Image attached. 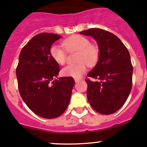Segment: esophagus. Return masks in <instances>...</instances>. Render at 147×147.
I'll return each mask as SVG.
<instances>
[{
    "instance_id": "1",
    "label": "esophagus",
    "mask_w": 147,
    "mask_h": 147,
    "mask_svg": "<svg viewBox=\"0 0 147 147\" xmlns=\"http://www.w3.org/2000/svg\"><path fill=\"white\" fill-rule=\"evenodd\" d=\"M80 81V79H79V78H75V82H78Z\"/></svg>"
}]
</instances>
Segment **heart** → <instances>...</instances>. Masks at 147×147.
I'll list each match as a JSON object with an SVG mask.
<instances>
[{"label": "heart", "mask_w": 147, "mask_h": 147, "mask_svg": "<svg viewBox=\"0 0 147 147\" xmlns=\"http://www.w3.org/2000/svg\"><path fill=\"white\" fill-rule=\"evenodd\" d=\"M63 45L67 51L78 50V64L67 65L62 69L64 76L80 78L87 71V65L93 66L98 61L100 50L95 45H91L90 40L82 35H76L65 40ZM52 58L59 65H64L66 61V52L60 45L54 44L50 47Z\"/></svg>", "instance_id": "1"}]
</instances>
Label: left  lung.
Listing matches in <instances>:
<instances>
[{"instance_id": "8db88e82", "label": "left lung", "mask_w": 147, "mask_h": 147, "mask_svg": "<svg viewBox=\"0 0 147 147\" xmlns=\"http://www.w3.org/2000/svg\"><path fill=\"white\" fill-rule=\"evenodd\" d=\"M92 36L98 45L100 57L87 74V97L92 107L102 115H111L125 103L132 86L133 67L128 50L119 38L100 28L80 32Z\"/></svg>"}]
</instances>
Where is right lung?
<instances>
[{
    "mask_svg": "<svg viewBox=\"0 0 147 147\" xmlns=\"http://www.w3.org/2000/svg\"><path fill=\"white\" fill-rule=\"evenodd\" d=\"M61 38L48 32L34 36L20 51L16 68L22 99L34 113L46 119L64 113L75 84L72 77L55 79L60 66L50 56V49Z\"/></svg>",
    "mask_w": 147,
    "mask_h": 147,
    "instance_id": "1",
    "label": "right lung"
}]
</instances>
